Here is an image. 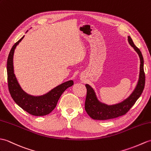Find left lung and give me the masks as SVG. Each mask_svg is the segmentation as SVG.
I'll return each mask as SVG.
<instances>
[{
	"label": "left lung",
	"instance_id": "1",
	"mask_svg": "<svg viewBox=\"0 0 151 151\" xmlns=\"http://www.w3.org/2000/svg\"><path fill=\"white\" fill-rule=\"evenodd\" d=\"M129 43L137 52L140 59L139 80L135 89L129 98L122 102L113 105H107L100 102L98 100L94 91L88 84H86L87 95L85 101V109L89 116L94 120H109L124 115L130 110L139 97L141 96L145 87V76L143 69V58L141 51L136 46L130 37H128Z\"/></svg>",
	"mask_w": 151,
	"mask_h": 151
}]
</instances>
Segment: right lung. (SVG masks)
<instances>
[{"instance_id":"right-lung-1","label":"right lung","mask_w":151,"mask_h":151,"mask_svg":"<svg viewBox=\"0 0 151 151\" xmlns=\"http://www.w3.org/2000/svg\"><path fill=\"white\" fill-rule=\"evenodd\" d=\"M24 37L13 45L8 55L7 60L8 89L13 100L23 110L33 116H45L50 114L56 107L62 94L68 87L73 85V81L69 80L63 83L43 96H33L24 92L21 89L14 74L13 64L15 49L23 39Z\"/></svg>"}]
</instances>
